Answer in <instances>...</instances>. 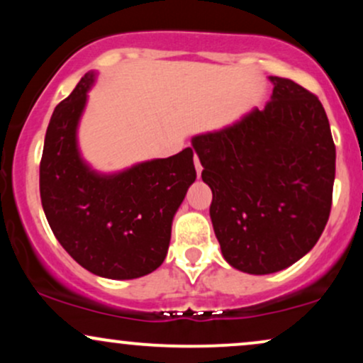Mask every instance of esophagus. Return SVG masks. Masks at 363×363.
I'll use <instances>...</instances> for the list:
<instances>
[{"instance_id":"esophagus-1","label":"esophagus","mask_w":363,"mask_h":363,"mask_svg":"<svg viewBox=\"0 0 363 363\" xmlns=\"http://www.w3.org/2000/svg\"><path fill=\"white\" fill-rule=\"evenodd\" d=\"M194 167H196V174H198V177H199V176H201V172H203V167H201V164H199L198 155H194Z\"/></svg>"}]
</instances>
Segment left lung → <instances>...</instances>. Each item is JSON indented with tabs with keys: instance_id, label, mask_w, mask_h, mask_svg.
<instances>
[{
	"instance_id": "1",
	"label": "left lung",
	"mask_w": 363,
	"mask_h": 363,
	"mask_svg": "<svg viewBox=\"0 0 363 363\" xmlns=\"http://www.w3.org/2000/svg\"><path fill=\"white\" fill-rule=\"evenodd\" d=\"M269 82L264 109L193 138L225 261L249 274L281 272L314 247L335 184L336 148L323 104L289 78Z\"/></svg>"
}]
</instances>
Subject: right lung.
Returning a JSON list of instances; mask_svg holds the SVG:
<instances>
[{"label":"right lung","mask_w":363,"mask_h":363,"mask_svg":"<svg viewBox=\"0 0 363 363\" xmlns=\"http://www.w3.org/2000/svg\"><path fill=\"white\" fill-rule=\"evenodd\" d=\"M95 73L52 112L40 158V199L52 234L78 264L111 280L155 272L167 256L177 208L194 182L193 150L99 174L83 160L77 129Z\"/></svg>","instance_id":"right-lung-1"}]
</instances>
